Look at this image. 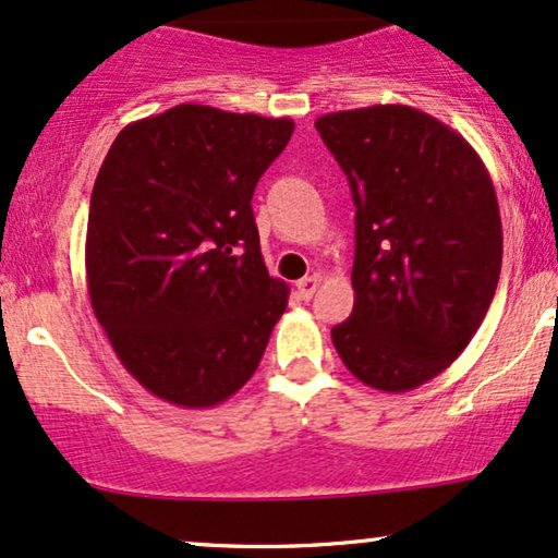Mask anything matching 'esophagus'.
I'll use <instances>...</instances> for the list:
<instances>
[{
  "label": "esophagus",
  "mask_w": 558,
  "mask_h": 558,
  "mask_svg": "<svg viewBox=\"0 0 558 558\" xmlns=\"http://www.w3.org/2000/svg\"><path fill=\"white\" fill-rule=\"evenodd\" d=\"M319 283H322V278L319 275H306V278L303 280H299V293H301V299H312V295L316 293V288H319Z\"/></svg>",
  "instance_id": "obj_1"
}]
</instances>
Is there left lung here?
<instances>
[{"label": "left lung", "mask_w": 558, "mask_h": 558, "mask_svg": "<svg viewBox=\"0 0 558 558\" xmlns=\"http://www.w3.org/2000/svg\"><path fill=\"white\" fill-rule=\"evenodd\" d=\"M316 131L355 201V306L331 342L357 380L427 384L482 327L502 270V221L484 161L409 105L327 112Z\"/></svg>", "instance_id": "obj_1"}]
</instances>
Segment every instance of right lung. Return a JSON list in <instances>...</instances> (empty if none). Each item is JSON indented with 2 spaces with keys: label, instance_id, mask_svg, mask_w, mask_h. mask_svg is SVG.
Listing matches in <instances>:
<instances>
[{
  "label": "right lung",
  "instance_id": "obj_1",
  "mask_svg": "<svg viewBox=\"0 0 558 558\" xmlns=\"http://www.w3.org/2000/svg\"><path fill=\"white\" fill-rule=\"evenodd\" d=\"M291 118L174 105L112 141L89 201L87 291L118 361L154 397L206 409L242 389L288 306L252 195Z\"/></svg>",
  "mask_w": 558,
  "mask_h": 558
}]
</instances>
